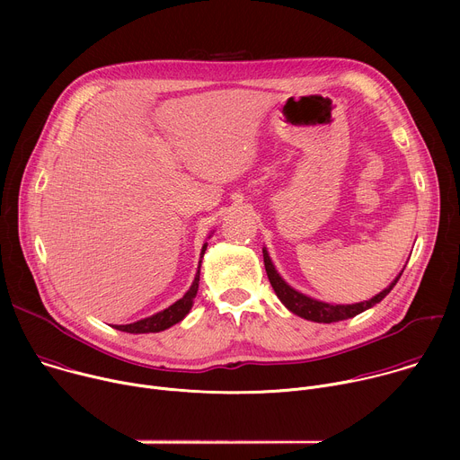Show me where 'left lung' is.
Wrapping results in <instances>:
<instances>
[{
    "mask_svg": "<svg viewBox=\"0 0 460 460\" xmlns=\"http://www.w3.org/2000/svg\"><path fill=\"white\" fill-rule=\"evenodd\" d=\"M264 266H266V273H268V279L277 293V296L280 298V302L289 309L293 311L295 314L305 318V320H311V322H320V323H332V322H339V320H348V318H353L357 316L358 313L373 307L375 304H378L393 288H395V284L399 282L401 275L391 282L389 288H385L382 293H378L376 296H373L371 300H366V302H358V304H348V305H332V304H325V302H318V300H313L298 291H295L293 288H289L282 279L280 275L277 273L273 261L268 254V251L264 249Z\"/></svg>",
    "mask_w": 460,
    "mask_h": 460,
    "instance_id": "1",
    "label": "left lung"
}]
</instances>
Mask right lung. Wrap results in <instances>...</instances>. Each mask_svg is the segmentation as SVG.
Returning a JSON list of instances; mask_svg holds the SVG:
<instances>
[{
    "instance_id": "obj_1",
    "label": "right lung",
    "mask_w": 460,
    "mask_h": 460,
    "mask_svg": "<svg viewBox=\"0 0 460 460\" xmlns=\"http://www.w3.org/2000/svg\"><path fill=\"white\" fill-rule=\"evenodd\" d=\"M206 247L208 245L202 247V256L206 252ZM199 282H200V268H199V273H196V277H194V282H192L190 289L178 302H174L167 309H164V311H160V313H156L149 318L138 320L135 323L114 325V327L119 332H125V333H158V332L167 330V327L178 323L189 313V309L192 305V300L196 296V291H199Z\"/></svg>"
}]
</instances>
